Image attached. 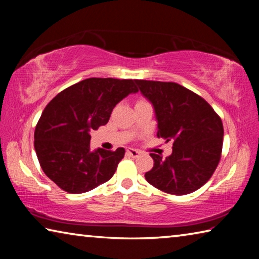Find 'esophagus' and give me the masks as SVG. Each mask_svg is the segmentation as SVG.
<instances>
[{
    "label": "esophagus",
    "mask_w": 259,
    "mask_h": 259,
    "mask_svg": "<svg viewBox=\"0 0 259 259\" xmlns=\"http://www.w3.org/2000/svg\"><path fill=\"white\" fill-rule=\"evenodd\" d=\"M126 154L133 157H138L140 155V152L135 150V148H128V150H126Z\"/></svg>",
    "instance_id": "obj_1"
}]
</instances>
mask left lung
<instances>
[{
  "label": "left lung",
  "instance_id": "1",
  "mask_svg": "<svg viewBox=\"0 0 259 259\" xmlns=\"http://www.w3.org/2000/svg\"><path fill=\"white\" fill-rule=\"evenodd\" d=\"M153 105L157 137L174 140L165 159L151 153L154 165L146 181L169 194L185 195L207 183L221 160L224 129L221 117L199 95L174 82L136 80Z\"/></svg>",
  "mask_w": 259,
  "mask_h": 259
}]
</instances>
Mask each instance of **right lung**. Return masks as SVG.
Instances as JSON below:
<instances>
[{
	"label": "right lung",
	"mask_w": 259,
	"mask_h": 259,
	"mask_svg": "<svg viewBox=\"0 0 259 259\" xmlns=\"http://www.w3.org/2000/svg\"><path fill=\"white\" fill-rule=\"evenodd\" d=\"M136 80L91 77L68 87L47 105L34 134V147L43 171L72 194L106 183L123 159L124 148L90 150V131L109 120L113 108L138 93Z\"/></svg>",
	"instance_id": "add662e5"
}]
</instances>
